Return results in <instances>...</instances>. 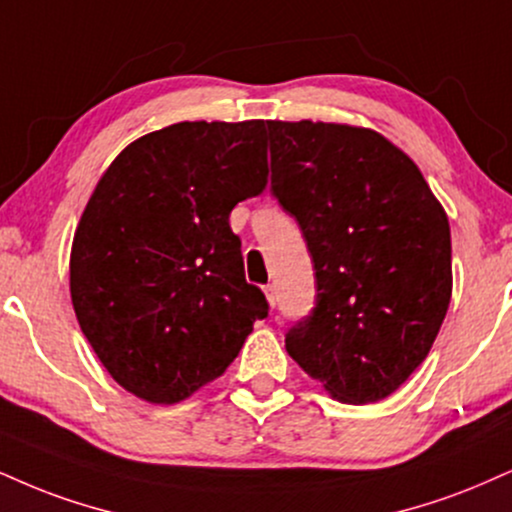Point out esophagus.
Returning a JSON list of instances; mask_svg holds the SVG:
<instances>
[{
    "label": "esophagus",
    "instance_id": "esophagus-1",
    "mask_svg": "<svg viewBox=\"0 0 512 512\" xmlns=\"http://www.w3.org/2000/svg\"><path fill=\"white\" fill-rule=\"evenodd\" d=\"M264 295H267V303L269 305H276V291H274V286H264Z\"/></svg>",
    "mask_w": 512,
    "mask_h": 512
}]
</instances>
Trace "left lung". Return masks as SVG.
Masks as SVG:
<instances>
[{
  "mask_svg": "<svg viewBox=\"0 0 512 512\" xmlns=\"http://www.w3.org/2000/svg\"><path fill=\"white\" fill-rule=\"evenodd\" d=\"M272 193L298 221L317 305L288 355L331 398L391 396L422 365L453 291L451 226L417 164L372 128L267 121Z\"/></svg>",
  "mask_w": 512,
  "mask_h": 512,
  "instance_id": "1",
  "label": "left lung"
}]
</instances>
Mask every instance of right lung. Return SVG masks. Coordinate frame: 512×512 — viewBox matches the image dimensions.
Masks as SVG:
<instances>
[{
    "instance_id": "1",
    "label": "right lung",
    "mask_w": 512,
    "mask_h": 512,
    "mask_svg": "<svg viewBox=\"0 0 512 512\" xmlns=\"http://www.w3.org/2000/svg\"><path fill=\"white\" fill-rule=\"evenodd\" d=\"M267 186L264 121H181L133 140L71 245L80 331L133 396L174 405L236 360L267 300L229 214Z\"/></svg>"
}]
</instances>
